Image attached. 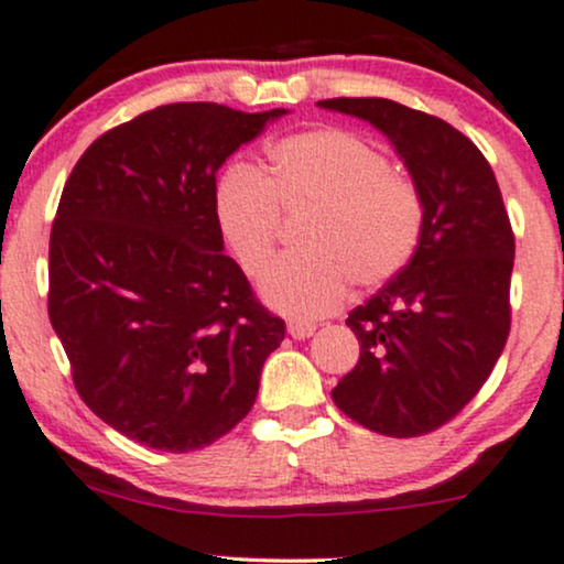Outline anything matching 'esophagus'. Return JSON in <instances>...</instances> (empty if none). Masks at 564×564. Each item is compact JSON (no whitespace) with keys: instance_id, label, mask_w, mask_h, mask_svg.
Masks as SVG:
<instances>
[{"instance_id":"34e87169","label":"esophagus","mask_w":564,"mask_h":564,"mask_svg":"<svg viewBox=\"0 0 564 564\" xmlns=\"http://www.w3.org/2000/svg\"><path fill=\"white\" fill-rule=\"evenodd\" d=\"M316 332V324L308 322H290L288 324V335L293 339H308Z\"/></svg>"}]
</instances>
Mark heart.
<instances>
[{
    "label": "heart",
    "instance_id": "b5f03b06",
    "mask_svg": "<svg viewBox=\"0 0 564 564\" xmlns=\"http://www.w3.org/2000/svg\"><path fill=\"white\" fill-rule=\"evenodd\" d=\"M267 177L232 164L214 185L217 229L250 276L274 253L282 215L308 214L301 229L305 253L276 261L259 293L290 318H318L339 308L350 282L377 288L413 261L421 246L423 208L415 183L392 170L366 138L316 128L280 138L267 151Z\"/></svg>",
    "mask_w": 564,
    "mask_h": 564
}]
</instances>
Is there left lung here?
Listing matches in <instances>:
<instances>
[{"mask_svg":"<svg viewBox=\"0 0 564 564\" xmlns=\"http://www.w3.org/2000/svg\"><path fill=\"white\" fill-rule=\"evenodd\" d=\"M387 135L421 191L413 261L350 311L358 366L332 400L384 436H421L455 419L489 379L510 335L516 238L481 151L440 117L389 99H326Z\"/></svg>","mask_w":564,"mask_h":564,"instance_id":"1","label":"left lung"}]
</instances>
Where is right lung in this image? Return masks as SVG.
Listing matches in <instances>:
<instances>
[{"label":"right lung","instance_id":"right-lung-1","mask_svg":"<svg viewBox=\"0 0 564 564\" xmlns=\"http://www.w3.org/2000/svg\"><path fill=\"white\" fill-rule=\"evenodd\" d=\"M288 109L166 104L88 145L48 240V318L83 402L164 452L253 408L284 322L250 293L212 212L219 166Z\"/></svg>","mask_w":564,"mask_h":564}]
</instances>
